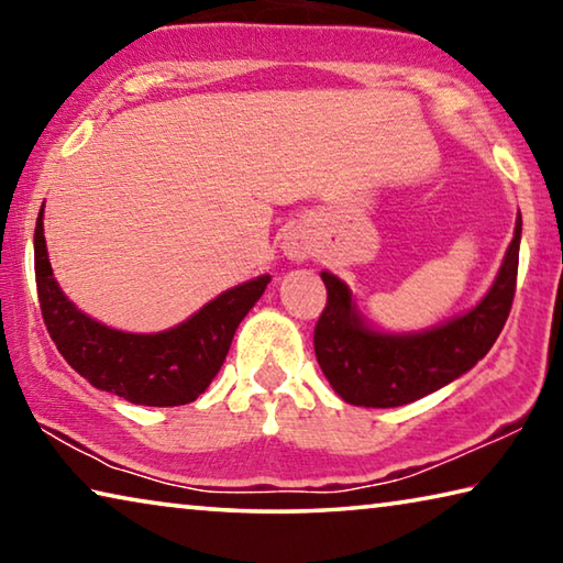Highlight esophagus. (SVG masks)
<instances>
[{
  "label": "esophagus",
  "instance_id": "34e87169",
  "mask_svg": "<svg viewBox=\"0 0 563 563\" xmlns=\"http://www.w3.org/2000/svg\"><path fill=\"white\" fill-rule=\"evenodd\" d=\"M283 251L290 261H305L312 251V243H310V238L305 235V231H298V228H295V231L285 235Z\"/></svg>",
  "mask_w": 563,
  "mask_h": 563
}]
</instances>
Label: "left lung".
Here are the masks:
<instances>
[{"mask_svg": "<svg viewBox=\"0 0 563 563\" xmlns=\"http://www.w3.org/2000/svg\"><path fill=\"white\" fill-rule=\"evenodd\" d=\"M521 216L497 280L466 316L417 335H385L365 328L352 292L332 273H320L328 302L316 325V357L332 389L357 407H399L450 385L497 342L509 318L519 271Z\"/></svg>", "mask_w": 563, "mask_h": 563, "instance_id": "left-lung-1", "label": "left lung"}]
</instances>
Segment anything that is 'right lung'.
Returning <instances> with one entry per match:
<instances>
[{"label":"right lung","instance_id":"add662e5","mask_svg":"<svg viewBox=\"0 0 563 563\" xmlns=\"http://www.w3.org/2000/svg\"><path fill=\"white\" fill-rule=\"evenodd\" d=\"M44 208L34 228V275L44 325L56 350L93 387L146 407L188 405L206 393L231 350L235 328L258 302L271 275L203 305L194 318L156 335L111 330L84 316L54 280L44 241Z\"/></svg>","mask_w":563,"mask_h":563}]
</instances>
